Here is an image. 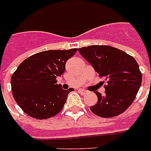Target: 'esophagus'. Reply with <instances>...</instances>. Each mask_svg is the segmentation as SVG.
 I'll list each match as a JSON object with an SVG mask.
<instances>
[{
  "label": "esophagus",
  "mask_w": 151,
  "mask_h": 151,
  "mask_svg": "<svg viewBox=\"0 0 151 151\" xmlns=\"http://www.w3.org/2000/svg\"><path fill=\"white\" fill-rule=\"evenodd\" d=\"M78 91H79V92H80L81 94H82V95H85V93H86V90H85V89H81H81H79L78 90Z\"/></svg>",
  "instance_id": "1"
}]
</instances>
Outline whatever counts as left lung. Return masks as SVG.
Segmentation results:
<instances>
[{
	"instance_id": "obj_1",
	"label": "left lung",
	"mask_w": 151,
	"mask_h": 151,
	"mask_svg": "<svg viewBox=\"0 0 151 151\" xmlns=\"http://www.w3.org/2000/svg\"><path fill=\"white\" fill-rule=\"evenodd\" d=\"M107 85L105 94L95 92L98 97L92 113L102 117H113L129 107L136 96L142 74L133 57L123 51L107 45H92L78 49Z\"/></svg>"
}]
</instances>
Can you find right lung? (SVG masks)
<instances>
[{
	"label": "right lung",
	"mask_w": 151,
	"mask_h": 151,
	"mask_svg": "<svg viewBox=\"0 0 151 151\" xmlns=\"http://www.w3.org/2000/svg\"><path fill=\"white\" fill-rule=\"evenodd\" d=\"M78 51L48 50L28 57L20 63L11 78L13 97L27 114L47 119L61 111L68 94L56 78L66 70V63Z\"/></svg>",
	"instance_id": "1"
}]
</instances>
